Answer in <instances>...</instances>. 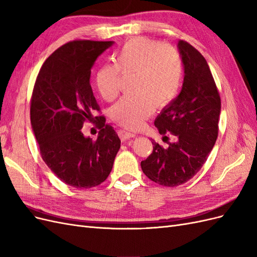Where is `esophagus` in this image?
<instances>
[{
  "mask_svg": "<svg viewBox=\"0 0 257 257\" xmlns=\"http://www.w3.org/2000/svg\"><path fill=\"white\" fill-rule=\"evenodd\" d=\"M118 135L120 137L121 141H127V139L130 138H133L136 136V134L132 133V132L130 131H126V130H119L118 132Z\"/></svg>",
  "mask_w": 257,
  "mask_h": 257,
  "instance_id": "34e87169",
  "label": "esophagus"
}]
</instances>
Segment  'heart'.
<instances>
[{"label": "heart", "instance_id": "b5f03b06", "mask_svg": "<svg viewBox=\"0 0 257 257\" xmlns=\"http://www.w3.org/2000/svg\"><path fill=\"white\" fill-rule=\"evenodd\" d=\"M121 73L135 76L132 90L135 94L123 96L111 108V118L127 128H138L154 111L164 108L177 97L181 87L183 66L179 51L167 44L146 37L127 41L114 54V63L100 66L96 87L107 102L120 92Z\"/></svg>", "mask_w": 257, "mask_h": 257}]
</instances>
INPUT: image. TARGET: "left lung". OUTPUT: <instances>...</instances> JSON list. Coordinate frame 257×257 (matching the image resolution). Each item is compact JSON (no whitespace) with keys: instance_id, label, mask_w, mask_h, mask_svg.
I'll return each instance as SVG.
<instances>
[{"instance_id":"1","label":"left lung","mask_w":257,"mask_h":257,"mask_svg":"<svg viewBox=\"0 0 257 257\" xmlns=\"http://www.w3.org/2000/svg\"><path fill=\"white\" fill-rule=\"evenodd\" d=\"M184 65L182 90L154 121L161 135L176 143L163 148L152 142V153L141 166L151 181L163 186L188 182L203 167L219 134L221 97L206 59L185 41H179ZM167 137V136H166Z\"/></svg>"}]
</instances>
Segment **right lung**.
<instances>
[{
    "instance_id": "add662e5",
    "label": "right lung",
    "mask_w": 257,
    "mask_h": 257,
    "mask_svg": "<svg viewBox=\"0 0 257 257\" xmlns=\"http://www.w3.org/2000/svg\"><path fill=\"white\" fill-rule=\"evenodd\" d=\"M112 42L77 40L61 46L44 62L31 97V124L41 155L61 181L90 189L109 176L120 138L104 115L90 84L91 67ZM97 120L96 141L84 138V121Z\"/></svg>"
}]
</instances>
